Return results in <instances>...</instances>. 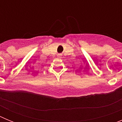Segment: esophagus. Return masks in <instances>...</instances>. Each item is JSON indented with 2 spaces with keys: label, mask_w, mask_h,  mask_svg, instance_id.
Masks as SVG:
<instances>
[{
  "label": "esophagus",
  "mask_w": 122,
  "mask_h": 122,
  "mask_svg": "<svg viewBox=\"0 0 122 122\" xmlns=\"http://www.w3.org/2000/svg\"><path fill=\"white\" fill-rule=\"evenodd\" d=\"M59 56H60V54H59Z\"/></svg>",
  "instance_id": "obj_1"
}]
</instances>
